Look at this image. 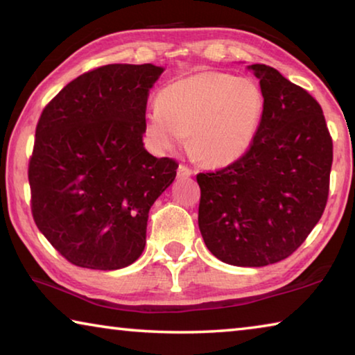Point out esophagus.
<instances>
[{
    "mask_svg": "<svg viewBox=\"0 0 355 355\" xmlns=\"http://www.w3.org/2000/svg\"><path fill=\"white\" fill-rule=\"evenodd\" d=\"M191 175H192V171L189 169L188 166H183V164L178 166V171H177L178 178H189Z\"/></svg>",
    "mask_w": 355,
    "mask_h": 355,
    "instance_id": "1",
    "label": "esophagus"
}]
</instances>
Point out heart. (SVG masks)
<instances>
[{
	"label": "heart",
	"mask_w": 355,
	"mask_h": 355,
	"mask_svg": "<svg viewBox=\"0 0 355 355\" xmlns=\"http://www.w3.org/2000/svg\"><path fill=\"white\" fill-rule=\"evenodd\" d=\"M261 89L249 78L200 71L166 86L146 116V135L166 152L189 136L191 150L209 166L236 163L255 141L263 116Z\"/></svg>",
	"instance_id": "obj_1"
}]
</instances>
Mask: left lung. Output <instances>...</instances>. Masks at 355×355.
<instances>
[{
	"label": "left lung",
	"mask_w": 355,
	"mask_h": 355,
	"mask_svg": "<svg viewBox=\"0 0 355 355\" xmlns=\"http://www.w3.org/2000/svg\"><path fill=\"white\" fill-rule=\"evenodd\" d=\"M248 69L264 97L260 127L241 159L197 175L199 228L220 261L260 268L290 257L321 219L332 137L307 91L269 65Z\"/></svg>",
	"instance_id": "obj_1"
}]
</instances>
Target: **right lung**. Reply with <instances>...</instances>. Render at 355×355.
Listing matches in <instances>:
<instances>
[{
  "label": "right lung",
  "mask_w": 355,
  "mask_h": 355,
  "mask_svg": "<svg viewBox=\"0 0 355 355\" xmlns=\"http://www.w3.org/2000/svg\"><path fill=\"white\" fill-rule=\"evenodd\" d=\"M163 71L103 65L69 83L42 112L28 171L33 216L76 266L122 269L146 248L150 208L178 167L142 141L148 92Z\"/></svg>",
  "instance_id": "1"
}]
</instances>
